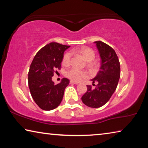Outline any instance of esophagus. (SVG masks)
I'll list each match as a JSON object with an SVG mask.
<instances>
[{"label": "esophagus", "instance_id": "1", "mask_svg": "<svg viewBox=\"0 0 148 148\" xmlns=\"http://www.w3.org/2000/svg\"><path fill=\"white\" fill-rule=\"evenodd\" d=\"M70 84H78V82H74V81H72V80H71V81H70Z\"/></svg>", "mask_w": 148, "mask_h": 148}]
</instances>
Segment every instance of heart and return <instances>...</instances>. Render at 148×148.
<instances>
[{
	"mask_svg": "<svg viewBox=\"0 0 148 148\" xmlns=\"http://www.w3.org/2000/svg\"><path fill=\"white\" fill-rule=\"evenodd\" d=\"M73 52L80 55L86 61L89 62L90 64H91V61H92L95 57V53L93 49L87 46H84L74 49L73 50ZM71 57L72 54L71 52L69 51L65 53L63 57H62V64L64 65V66H68L71 64ZM65 75L67 77L71 79L72 80L79 82L87 77V73L84 71H81V70H79L76 68H72L69 70L68 71H66Z\"/></svg>",
	"mask_w": 148,
	"mask_h": 148,
	"instance_id": "b5f03b06",
	"label": "heart"
}]
</instances>
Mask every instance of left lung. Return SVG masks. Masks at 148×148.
I'll return each instance as SVG.
<instances>
[{"label":"left lung","instance_id":"left-lung-1","mask_svg":"<svg viewBox=\"0 0 148 148\" xmlns=\"http://www.w3.org/2000/svg\"><path fill=\"white\" fill-rule=\"evenodd\" d=\"M95 43L101 59L100 71L91 79L92 83L97 82V85L94 89L91 86H87V90L82 96V101L89 107L99 108L109 101L116 91L120 77V63L112 47L101 41Z\"/></svg>","mask_w":148,"mask_h":148}]
</instances>
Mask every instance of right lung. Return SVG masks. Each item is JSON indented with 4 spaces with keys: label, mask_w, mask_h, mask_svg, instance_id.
<instances>
[{
    "label": "right lung",
    "mask_w": 148,
    "mask_h": 148,
    "mask_svg": "<svg viewBox=\"0 0 148 148\" xmlns=\"http://www.w3.org/2000/svg\"><path fill=\"white\" fill-rule=\"evenodd\" d=\"M70 46L51 42L40 49L34 56L29 71L28 84L32 99L41 109L53 110L61 104L69 79L62 78L54 84L52 76L60 69L65 50Z\"/></svg>",
    "instance_id": "add662e5"
}]
</instances>
